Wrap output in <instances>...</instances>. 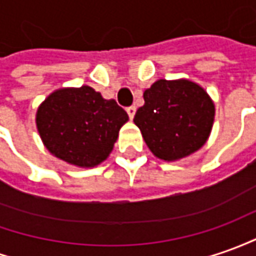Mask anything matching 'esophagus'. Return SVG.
<instances>
[{
    "label": "esophagus",
    "instance_id": "esophagus-1",
    "mask_svg": "<svg viewBox=\"0 0 256 256\" xmlns=\"http://www.w3.org/2000/svg\"><path fill=\"white\" fill-rule=\"evenodd\" d=\"M126 110H128V118H130V119H133V118H134V114H136V106H128Z\"/></svg>",
    "mask_w": 256,
    "mask_h": 256
}]
</instances>
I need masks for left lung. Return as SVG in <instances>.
I'll list each match as a JSON object with an SVG mask.
<instances>
[{
	"instance_id": "obj_1",
	"label": "left lung",
	"mask_w": 256,
	"mask_h": 256,
	"mask_svg": "<svg viewBox=\"0 0 256 256\" xmlns=\"http://www.w3.org/2000/svg\"><path fill=\"white\" fill-rule=\"evenodd\" d=\"M142 96L134 124L156 157L174 162L206 144L216 108L203 86L186 78L158 80Z\"/></svg>"
}]
</instances>
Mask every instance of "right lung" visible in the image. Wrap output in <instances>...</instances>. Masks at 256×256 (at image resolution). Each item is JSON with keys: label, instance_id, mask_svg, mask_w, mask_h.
Returning <instances> with one entry per match:
<instances>
[{"label": "right lung", "instance_id": "1", "mask_svg": "<svg viewBox=\"0 0 256 256\" xmlns=\"http://www.w3.org/2000/svg\"><path fill=\"white\" fill-rule=\"evenodd\" d=\"M128 120L116 100L88 85L56 90L36 110V128L48 152L78 168L102 164Z\"/></svg>", "mask_w": 256, "mask_h": 256}]
</instances>
